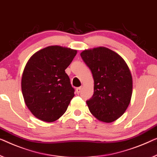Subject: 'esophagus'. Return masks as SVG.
<instances>
[{"mask_svg": "<svg viewBox=\"0 0 157 157\" xmlns=\"http://www.w3.org/2000/svg\"><path fill=\"white\" fill-rule=\"evenodd\" d=\"M82 89V86H79V87L77 88V89H76V93H77V94H79V93H80Z\"/></svg>", "mask_w": 157, "mask_h": 157, "instance_id": "obj_1", "label": "esophagus"}]
</instances>
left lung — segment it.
Segmentation results:
<instances>
[{
    "label": "left lung",
    "instance_id": "left-lung-1",
    "mask_svg": "<svg viewBox=\"0 0 157 157\" xmlns=\"http://www.w3.org/2000/svg\"><path fill=\"white\" fill-rule=\"evenodd\" d=\"M94 78V94L86 101L91 113L100 121L111 123L125 113L132 93V78L123 58L106 47L80 53Z\"/></svg>",
    "mask_w": 157,
    "mask_h": 157
}]
</instances>
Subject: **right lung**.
<instances>
[{
    "mask_svg": "<svg viewBox=\"0 0 157 157\" xmlns=\"http://www.w3.org/2000/svg\"><path fill=\"white\" fill-rule=\"evenodd\" d=\"M77 50L50 46L32 55L22 73V95L27 108L39 120L53 122L61 117L75 96L65 70Z\"/></svg>",
    "mask_w": 157,
    "mask_h": 157,
    "instance_id": "right-lung-1",
    "label": "right lung"
}]
</instances>
